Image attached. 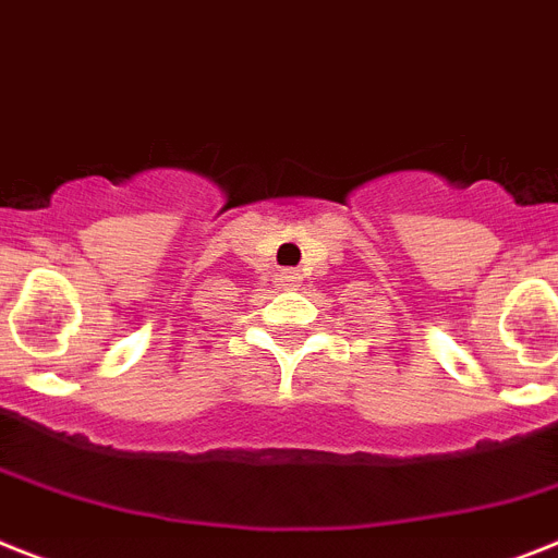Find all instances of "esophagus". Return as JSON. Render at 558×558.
Here are the masks:
<instances>
[{"label":"esophagus","mask_w":558,"mask_h":558,"mask_svg":"<svg viewBox=\"0 0 558 558\" xmlns=\"http://www.w3.org/2000/svg\"><path fill=\"white\" fill-rule=\"evenodd\" d=\"M282 282L288 284V288H296V282H299L296 270H282Z\"/></svg>","instance_id":"esophagus-1"}]
</instances>
